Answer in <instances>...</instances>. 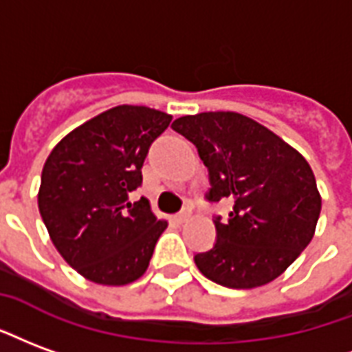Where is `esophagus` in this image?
Here are the masks:
<instances>
[{"label":"esophagus","mask_w":352,"mask_h":352,"mask_svg":"<svg viewBox=\"0 0 352 352\" xmlns=\"http://www.w3.org/2000/svg\"><path fill=\"white\" fill-rule=\"evenodd\" d=\"M190 216H192V210L190 209H183L179 214L175 216V220L177 223H184V222H188L190 220Z\"/></svg>","instance_id":"1"}]
</instances>
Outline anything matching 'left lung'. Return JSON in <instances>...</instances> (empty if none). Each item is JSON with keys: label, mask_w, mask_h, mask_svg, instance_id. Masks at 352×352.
<instances>
[{"label": "left lung", "mask_w": 352, "mask_h": 352, "mask_svg": "<svg viewBox=\"0 0 352 352\" xmlns=\"http://www.w3.org/2000/svg\"><path fill=\"white\" fill-rule=\"evenodd\" d=\"M171 129L196 145L209 169L210 203L231 199L216 242L194 256L214 283L254 289L272 282L314 239L321 196L306 158L274 132L235 111H205L173 121Z\"/></svg>", "instance_id": "1"}]
</instances>
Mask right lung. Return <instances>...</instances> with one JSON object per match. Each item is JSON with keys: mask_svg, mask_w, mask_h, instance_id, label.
I'll return each instance as SVG.
<instances>
[{"mask_svg": "<svg viewBox=\"0 0 352 352\" xmlns=\"http://www.w3.org/2000/svg\"><path fill=\"white\" fill-rule=\"evenodd\" d=\"M171 116L145 106H117L57 143L46 158L38 210L57 252L83 278L126 285L149 267L168 228L142 197V166Z\"/></svg>", "mask_w": 352, "mask_h": 352, "instance_id": "add662e5", "label": "right lung"}]
</instances>
